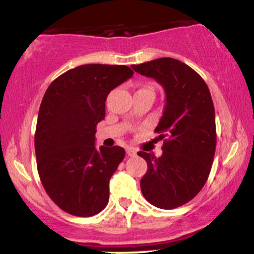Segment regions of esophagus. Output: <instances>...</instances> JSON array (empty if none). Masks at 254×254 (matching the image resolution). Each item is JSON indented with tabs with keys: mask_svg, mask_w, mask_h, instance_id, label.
I'll return each instance as SVG.
<instances>
[{
	"mask_svg": "<svg viewBox=\"0 0 254 254\" xmlns=\"http://www.w3.org/2000/svg\"><path fill=\"white\" fill-rule=\"evenodd\" d=\"M137 153V151L133 147H127V156H134Z\"/></svg>",
	"mask_w": 254,
	"mask_h": 254,
	"instance_id": "esophagus-1",
	"label": "esophagus"
}]
</instances>
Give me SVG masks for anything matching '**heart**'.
<instances>
[{
    "label": "heart",
    "instance_id": "obj_1",
    "mask_svg": "<svg viewBox=\"0 0 254 254\" xmlns=\"http://www.w3.org/2000/svg\"><path fill=\"white\" fill-rule=\"evenodd\" d=\"M142 90H150V89H142Z\"/></svg>",
    "mask_w": 254,
    "mask_h": 254
}]
</instances>
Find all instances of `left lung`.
I'll return each instance as SVG.
<instances>
[{
    "label": "left lung",
    "instance_id": "obj_1",
    "mask_svg": "<svg viewBox=\"0 0 254 254\" xmlns=\"http://www.w3.org/2000/svg\"><path fill=\"white\" fill-rule=\"evenodd\" d=\"M156 79L165 107L155 132L164 139L159 158L139 151L147 163L140 190L153 206L171 210L193 199L210 175L216 152V116L210 90L200 75L181 61L163 57L131 65Z\"/></svg>",
    "mask_w": 254,
    "mask_h": 254
}]
</instances>
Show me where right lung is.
<instances>
[{
	"label": "right lung",
	"instance_id": "obj_1",
	"mask_svg": "<svg viewBox=\"0 0 254 254\" xmlns=\"http://www.w3.org/2000/svg\"><path fill=\"white\" fill-rule=\"evenodd\" d=\"M132 75L127 65L84 64L57 77L42 99L35 132L38 175L51 200L72 216H95L108 205L109 182L125 151L96 149V127L111 90Z\"/></svg>",
	"mask_w": 254,
	"mask_h": 254
}]
</instances>
